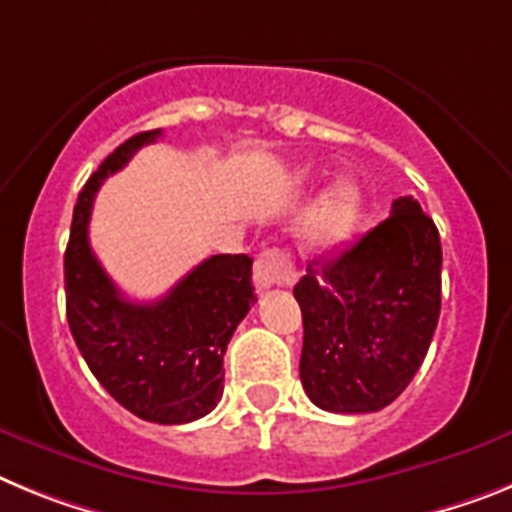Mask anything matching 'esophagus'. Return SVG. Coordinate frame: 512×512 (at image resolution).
Listing matches in <instances>:
<instances>
[{"label": "esophagus", "instance_id": "1", "mask_svg": "<svg viewBox=\"0 0 512 512\" xmlns=\"http://www.w3.org/2000/svg\"><path fill=\"white\" fill-rule=\"evenodd\" d=\"M296 281V268L291 257L283 250H265L255 262V283L257 288L270 286H291Z\"/></svg>", "mask_w": 512, "mask_h": 512}]
</instances>
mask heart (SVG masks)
Here are the masks:
<instances>
[{"mask_svg": "<svg viewBox=\"0 0 512 512\" xmlns=\"http://www.w3.org/2000/svg\"><path fill=\"white\" fill-rule=\"evenodd\" d=\"M361 211V190L350 185V182H340L319 203L314 221H311V231H314L317 242L327 244V247L340 244L355 231V226L361 221Z\"/></svg>", "mask_w": 512, "mask_h": 512, "instance_id": "b5f03b06", "label": "heart"}]
</instances>
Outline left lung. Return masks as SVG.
<instances>
[{"mask_svg":"<svg viewBox=\"0 0 512 512\" xmlns=\"http://www.w3.org/2000/svg\"><path fill=\"white\" fill-rule=\"evenodd\" d=\"M441 237L412 195L348 250L309 262L293 296L304 319L301 384L340 415L384 410L407 389L441 314Z\"/></svg>","mask_w":512,"mask_h":512,"instance_id":"obj_1","label":"left lung"}]
</instances>
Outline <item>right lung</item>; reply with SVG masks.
<instances>
[{
  "label": "right lung",
  "instance_id": "1",
  "mask_svg": "<svg viewBox=\"0 0 512 512\" xmlns=\"http://www.w3.org/2000/svg\"><path fill=\"white\" fill-rule=\"evenodd\" d=\"M159 136V128L131 136L79 193L64 255L66 319L79 353L115 402L141 420L182 425L219 404L226 345L257 296L247 255L208 257L151 304L128 301L97 262L87 237L95 193Z\"/></svg>",
  "mask_w": 512,
  "mask_h": 512
}]
</instances>
